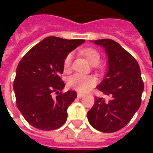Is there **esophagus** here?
Returning a JSON list of instances; mask_svg holds the SVG:
<instances>
[{"label": "esophagus", "mask_w": 153, "mask_h": 153, "mask_svg": "<svg viewBox=\"0 0 153 153\" xmlns=\"http://www.w3.org/2000/svg\"><path fill=\"white\" fill-rule=\"evenodd\" d=\"M84 97V95L83 94H81V93H78V97L79 98H82V97Z\"/></svg>", "instance_id": "1"}]
</instances>
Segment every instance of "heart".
Segmentation results:
<instances>
[{
	"mask_svg": "<svg viewBox=\"0 0 153 153\" xmlns=\"http://www.w3.org/2000/svg\"><path fill=\"white\" fill-rule=\"evenodd\" d=\"M83 53L92 65H97L100 61V58H101L100 53L94 48H92V47L86 48L83 50ZM72 60H73V54L72 53H69L65 57L63 65L64 70L65 72L70 71L71 69ZM96 83L97 79L95 76L83 75V74L78 73L70 76L67 80L68 86L79 93H86L88 90L91 89Z\"/></svg>",
	"mask_w": 153,
	"mask_h": 153,
	"instance_id": "heart-1",
	"label": "heart"
}]
</instances>
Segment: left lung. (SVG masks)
I'll use <instances>...</instances> for the list:
<instances>
[{"label": "left lung", "instance_id": "8db88e82", "mask_svg": "<svg viewBox=\"0 0 153 153\" xmlns=\"http://www.w3.org/2000/svg\"><path fill=\"white\" fill-rule=\"evenodd\" d=\"M94 43L108 57L107 73L97 88L110 100L96 97L88 120L97 130L113 133L124 128L140 107L144 84L137 60L118 42L106 38Z\"/></svg>", "mask_w": 153, "mask_h": 153}]
</instances>
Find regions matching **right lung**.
I'll use <instances>...</instances> for the list:
<instances>
[{
	"label": "right lung",
	"instance_id": "1",
	"mask_svg": "<svg viewBox=\"0 0 153 153\" xmlns=\"http://www.w3.org/2000/svg\"><path fill=\"white\" fill-rule=\"evenodd\" d=\"M84 42L83 39L47 37L19 61L14 81L16 105L29 125L41 130L60 128L67 120V108L77 97L74 91H61L65 57ZM57 95L52 98V93Z\"/></svg>",
	"mask_w": 153,
	"mask_h": 153
}]
</instances>
